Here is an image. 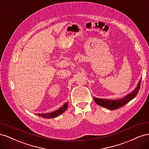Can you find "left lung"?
<instances>
[{
	"instance_id": "left-lung-1",
	"label": "left lung",
	"mask_w": 149,
	"mask_h": 149,
	"mask_svg": "<svg viewBox=\"0 0 149 149\" xmlns=\"http://www.w3.org/2000/svg\"><path fill=\"white\" fill-rule=\"evenodd\" d=\"M141 79L139 81L137 84V86L132 93L127 94V96H124L123 98L120 99V100H105V99L94 97V100L98 105H100L103 107H106L108 109L115 110L116 109H118L119 107L125 106L126 104L129 102L130 101L133 100V99L137 96V94L140 89V87H141Z\"/></svg>"
}]
</instances>
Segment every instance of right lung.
<instances>
[{"label":"right lung","mask_w":149,"mask_h":149,"mask_svg":"<svg viewBox=\"0 0 149 149\" xmlns=\"http://www.w3.org/2000/svg\"><path fill=\"white\" fill-rule=\"evenodd\" d=\"M68 107V103L66 102L64 104V105H63L62 107H61L59 109H58L55 111H53L50 112V113H46V114H37V116L42 117V118H47V119H49V118H56L59 115L61 114L62 113L66 111Z\"/></svg>","instance_id":"obj_1"}]
</instances>
